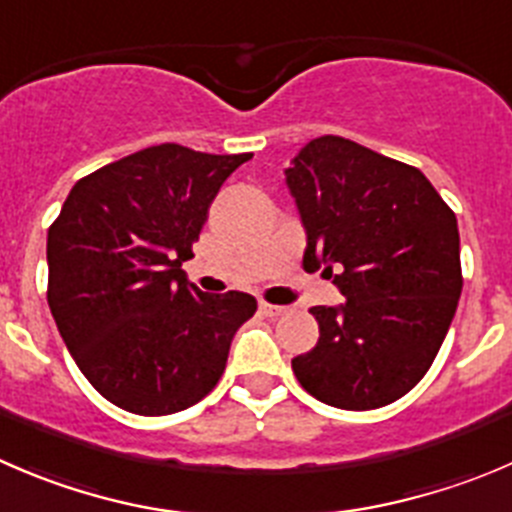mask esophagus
<instances>
[{
    "label": "esophagus",
    "instance_id": "1",
    "mask_svg": "<svg viewBox=\"0 0 512 512\" xmlns=\"http://www.w3.org/2000/svg\"><path fill=\"white\" fill-rule=\"evenodd\" d=\"M260 312L265 317H280L285 315L287 307H280V305H270V302H260Z\"/></svg>",
    "mask_w": 512,
    "mask_h": 512
}]
</instances>
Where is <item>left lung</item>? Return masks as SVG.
I'll return each mask as SVG.
<instances>
[{"mask_svg":"<svg viewBox=\"0 0 512 512\" xmlns=\"http://www.w3.org/2000/svg\"><path fill=\"white\" fill-rule=\"evenodd\" d=\"M285 180L307 232L302 267L345 295L310 310L320 337L292 360L295 377L332 408L395 403L430 370L458 307L455 212L418 167L335 135L307 142Z\"/></svg>","mask_w":512,"mask_h":512,"instance_id":"left-lung-1","label":"left lung"}]
</instances>
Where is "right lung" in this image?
Here are the masks:
<instances>
[{
	"label": "right lung",
	"instance_id": "obj_1",
	"mask_svg": "<svg viewBox=\"0 0 512 512\" xmlns=\"http://www.w3.org/2000/svg\"><path fill=\"white\" fill-rule=\"evenodd\" d=\"M252 160L157 145L82 177L47 235V302L102 398L135 415L200 403L257 300L200 292L182 262L222 182Z\"/></svg>",
	"mask_w": 512,
	"mask_h": 512
}]
</instances>
